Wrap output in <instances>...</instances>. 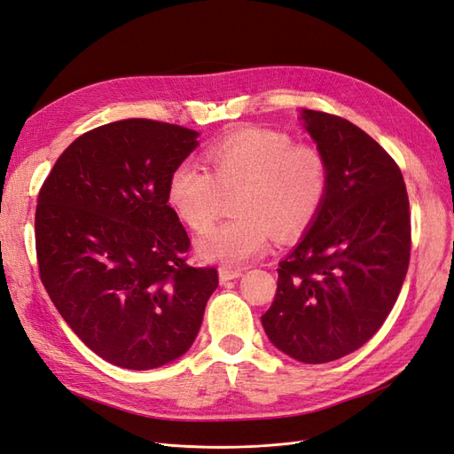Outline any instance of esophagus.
Wrapping results in <instances>:
<instances>
[{
  "mask_svg": "<svg viewBox=\"0 0 454 454\" xmlns=\"http://www.w3.org/2000/svg\"><path fill=\"white\" fill-rule=\"evenodd\" d=\"M242 277L240 269H231V267H219V282L225 284L229 280H235Z\"/></svg>",
  "mask_w": 454,
  "mask_h": 454,
  "instance_id": "1",
  "label": "esophagus"
}]
</instances>
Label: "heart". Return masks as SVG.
Returning a JSON list of instances; mask_svg holds the SVG:
<instances>
[{"label":"heart","instance_id":"b5f03b06","mask_svg":"<svg viewBox=\"0 0 454 454\" xmlns=\"http://www.w3.org/2000/svg\"><path fill=\"white\" fill-rule=\"evenodd\" d=\"M210 172L182 160L170 174L168 199L197 232L208 229L235 195V219L199 240V254L223 265H242L265 254L272 232L297 239L318 215L329 185L327 160L318 147L294 144L287 132L250 127L231 132L206 149Z\"/></svg>","mask_w":454,"mask_h":454}]
</instances>
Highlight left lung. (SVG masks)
<instances>
[{"instance_id":"8db88e82","label":"left lung","mask_w":454,"mask_h":454,"mask_svg":"<svg viewBox=\"0 0 454 454\" xmlns=\"http://www.w3.org/2000/svg\"><path fill=\"white\" fill-rule=\"evenodd\" d=\"M301 119L329 185L312 227L278 263L261 324L294 360L325 364L365 345L390 314L409 267L411 214L400 167L369 134L312 109Z\"/></svg>"}]
</instances>
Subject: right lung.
Listing matches in <instances>:
<instances>
[{
    "mask_svg": "<svg viewBox=\"0 0 454 454\" xmlns=\"http://www.w3.org/2000/svg\"><path fill=\"white\" fill-rule=\"evenodd\" d=\"M199 132L125 119L81 134L54 162L35 208L39 277L66 324L106 362L155 369L185 354L217 287L191 267L168 204L172 170Z\"/></svg>",
    "mask_w": 454,
    "mask_h": 454,
    "instance_id": "right-lung-1",
    "label": "right lung"
}]
</instances>
